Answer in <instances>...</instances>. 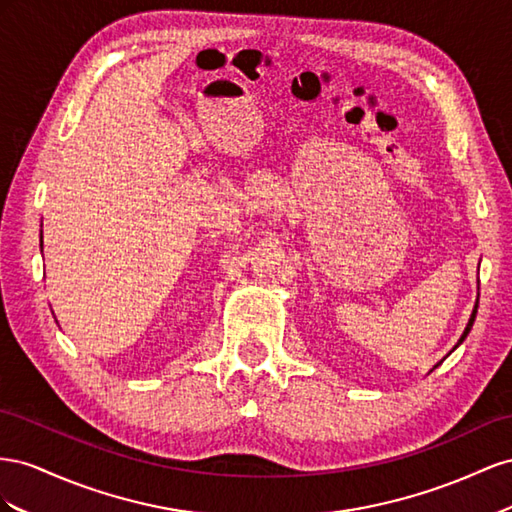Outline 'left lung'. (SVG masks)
<instances>
[{
  "mask_svg": "<svg viewBox=\"0 0 512 512\" xmlns=\"http://www.w3.org/2000/svg\"><path fill=\"white\" fill-rule=\"evenodd\" d=\"M474 319H476V306H474V313H472V317H470V324H467L465 332L461 334V339H459V343H463V339L467 337V332H470V330H472V324H474ZM459 343H457V345H459Z\"/></svg>",
  "mask_w": 512,
  "mask_h": 512,
  "instance_id": "8db88e82",
  "label": "left lung"
}]
</instances>
